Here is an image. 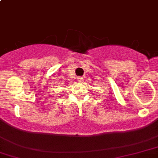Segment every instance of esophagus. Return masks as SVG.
Wrapping results in <instances>:
<instances>
[{"instance_id": "esophagus-1", "label": "esophagus", "mask_w": 158, "mask_h": 158, "mask_svg": "<svg viewBox=\"0 0 158 158\" xmlns=\"http://www.w3.org/2000/svg\"><path fill=\"white\" fill-rule=\"evenodd\" d=\"M77 81H78V82H82V81H83V78H82V77H78L77 78Z\"/></svg>"}]
</instances>
